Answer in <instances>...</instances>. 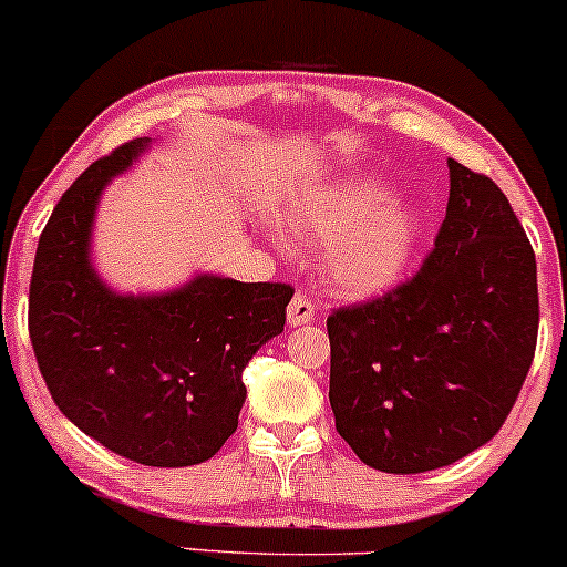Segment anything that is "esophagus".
<instances>
[{
    "label": "esophagus",
    "instance_id": "34e87169",
    "mask_svg": "<svg viewBox=\"0 0 567 567\" xmlns=\"http://www.w3.org/2000/svg\"><path fill=\"white\" fill-rule=\"evenodd\" d=\"M286 318H289L291 327H302V323H310L316 318V305L308 300L305 295L291 297L289 308H286Z\"/></svg>",
    "mask_w": 567,
    "mask_h": 567
}]
</instances>
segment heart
Returning a JSON list of instances; mask_svg holds the SVG:
<instances>
[{"instance_id":"heart-1","label":"heart","mask_w":567,"mask_h":567,"mask_svg":"<svg viewBox=\"0 0 567 567\" xmlns=\"http://www.w3.org/2000/svg\"><path fill=\"white\" fill-rule=\"evenodd\" d=\"M378 184H340L308 195L289 212L305 238H323L318 270L342 295L367 297L399 278L417 235V219L402 200L380 198Z\"/></svg>"}]
</instances>
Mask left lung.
Listing matches in <instances>:
<instances>
[{
	"instance_id": "obj_1",
	"label": "left lung",
	"mask_w": 567,
	"mask_h": 567,
	"mask_svg": "<svg viewBox=\"0 0 567 567\" xmlns=\"http://www.w3.org/2000/svg\"><path fill=\"white\" fill-rule=\"evenodd\" d=\"M447 214L415 276L327 318L329 404L367 466L423 474L498 434L538 340L536 254L489 176L450 157Z\"/></svg>"
}]
</instances>
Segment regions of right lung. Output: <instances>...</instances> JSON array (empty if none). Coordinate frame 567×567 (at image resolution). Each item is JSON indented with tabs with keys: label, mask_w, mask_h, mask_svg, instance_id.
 I'll return each mask as SVG.
<instances>
[{
	"label": "right lung",
	"mask_w": 567,
	"mask_h": 567,
	"mask_svg": "<svg viewBox=\"0 0 567 567\" xmlns=\"http://www.w3.org/2000/svg\"><path fill=\"white\" fill-rule=\"evenodd\" d=\"M146 138L120 144L63 193L37 246L29 337L50 396L80 431L142 466H195L238 429L244 367L284 332L289 284L198 276L120 297L87 259L101 189Z\"/></svg>",
	"instance_id": "obj_1"
}]
</instances>
